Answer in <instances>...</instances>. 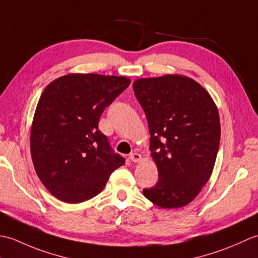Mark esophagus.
<instances>
[{"instance_id": "34e87169", "label": "esophagus", "mask_w": 258, "mask_h": 258, "mask_svg": "<svg viewBox=\"0 0 258 258\" xmlns=\"http://www.w3.org/2000/svg\"><path fill=\"white\" fill-rule=\"evenodd\" d=\"M128 158L130 161L133 163H139L142 161V156L139 154V153H132V154L128 156Z\"/></svg>"}]
</instances>
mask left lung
I'll return each mask as SVG.
<instances>
[{"label":"left lung","instance_id":"obj_1","mask_svg":"<svg viewBox=\"0 0 258 258\" xmlns=\"http://www.w3.org/2000/svg\"><path fill=\"white\" fill-rule=\"evenodd\" d=\"M133 90L149 123L158 171L156 185L143 194L162 208L187 205L215 165L221 139L216 104L200 83L180 74L138 79Z\"/></svg>","mask_w":258,"mask_h":258}]
</instances>
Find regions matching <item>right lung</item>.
<instances>
[{
    "label": "right lung",
    "mask_w": 258,
    "mask_h": 258,
    "mask_svg": "<svg viewBox=\"0 0 258 258\" xmlns=\"http://www.w3.org/2000/svg\"><path fill=\"white\" fill-rule=\"evenodd\" d=\"M130 84L125 76L71 73L43 91L32 122L31 156L38 178L57 200L78 204L93 199L124 165L97 126Z\"/></svg>",
    "instance_id": "right-lung-1"
}]
</instances>
